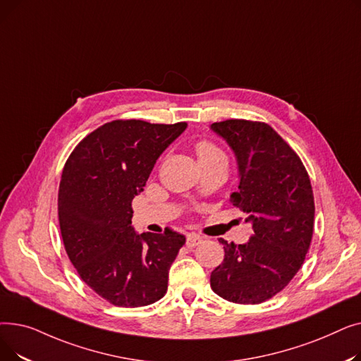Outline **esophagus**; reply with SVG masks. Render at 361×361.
<instances>
[{
	"mask_svg": "<svg viewBox=\"0 0 361 361\" xmlns=\"http://www.w3.org/2000/svg\"><path fill=\"white\" fill-rule=\"evenodd\" d=\"M202 241H203V238L199 234L192 233V234H187L185 245H187V247H196V245H199Z\"/></svg>",
	"mask_w": 361,
	"mask_h": 361,
	"instance_id": "1",
	"label": "esophagus"
}]
</instances>
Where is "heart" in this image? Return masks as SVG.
Wrapping results in <instances>:
<instances>
[{
  "mask_svg": "<svg viewBox=\"0 0 361 361\" xmlns=\"http://www.w3.org/2000/svg\"><path fill=\"white\" fill-rule=\"evenodd\" d=\"M196 154L200 162L203 161H214V159H224L226 161V157L215 143L209 140H197L196 142Z\"/></svg>",
  "mask_w": 361,
  "mask_h": 361,
  "instance_id": "1",
  "label": "heart"
}]
</instances>
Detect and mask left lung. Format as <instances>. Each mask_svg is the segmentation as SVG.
I'll list each match as a JSON object with an SVG mask.
<instances>
[{"label": "left lung", "instance_id": "left-lung-1", "mask_svg": "<svg viewBox=\"0 0 361 361\" xmlns=\"http://www.w3.org/2000/svg\"><path fill=\"white\" fill-rule=\"evenodd\" d=\"M211 128L234 150L238 192L230 202L252 221L249 243L224 244L211 287L238 305H259L286 288L305 263L313 235L314 197L294 149L267 123L231 118Z\"/></svg>", "mask_w": 361, "mask_h": 361}]
</instances>
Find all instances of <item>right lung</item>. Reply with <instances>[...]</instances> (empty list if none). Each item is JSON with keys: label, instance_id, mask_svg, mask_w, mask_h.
<instances>
[{"label": "right lung", "instance_id": "add662e5", "mask_svg": "<svg viewBox=\"0 0 361 361\" xmlns=\"http://www.w3.org/2000/svg\"><path fill=\"white\" fill-rule=\"evenodd\" d=\"M185 127L114 120L89 133L64 165L59 219L66 252L79 276L114 306H147L168 290L185 237L171 230L137 235L131 202Z\"/></svg>", "mask_w": 361, "mask_h": 361}]
</instances>
